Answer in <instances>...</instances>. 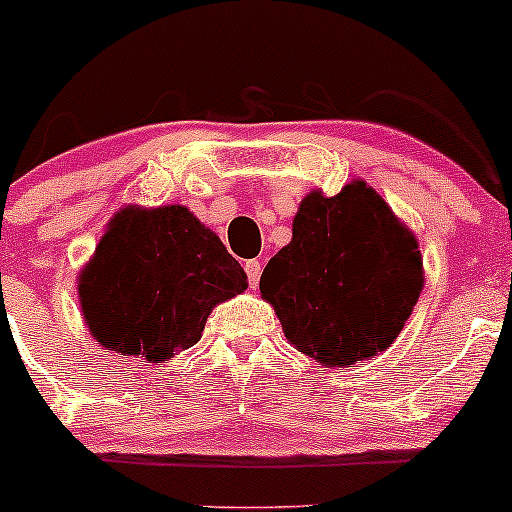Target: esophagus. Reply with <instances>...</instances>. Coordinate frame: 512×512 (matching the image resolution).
<instances>
[{"label":"esophagus","mask_w":512,"mask_h":512,"mask_svg":"<svg viewBox=\"0 0 512 512\" xmlns=\"http://www.w3.org/2000/svg\"><path fill=\"white\" fill-rule=\"evenodd\" d=\"M245 272H247V282H250L252 289H255L257 282H260V274H262V265L257 260H247L245 262Z\"/></svg>","instance_id":"esophagus-1"}]
</instances>
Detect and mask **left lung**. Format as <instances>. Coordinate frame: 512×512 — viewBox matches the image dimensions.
I'll return each instance as SVG.
<instances>
[{
    "instance_id": "8db88e82",
    "label": "left lung",
    "mask_w": 512,
    "mask_h": 512,
    "mask_svg": "<svg viewBox=\"0 0 512 512\" xmlns=\"http://www.w3.org/2000/svg\"><path fill=\"white\" fill-rule=\"evenodd\" d=\"M423 284L418 240L362 179L335 196L308 194L291 243L260 277L289 345L323 367L389 350Z\"/></svg>"
}]
</instances>
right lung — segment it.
Returning <instances> with one entry per match:
<instances>
[{
    "mask_svg": "<svg viewBox=\"0 0 512 512\" xmlns=\"http://www.w3.org/2000/svg\"><path fill=\"white\" fill-rule=\"evenodd\" d=\"M77 289L99 345L167 362L199 342L213 306L243 294L247 274L184 206H126L106 226Z\"/></svg>",
    "mask_w": 512,
    "mask_h": 512,
    "instance_id": "right-lung-1",
    "label": "right lung"
}]
</instances>
